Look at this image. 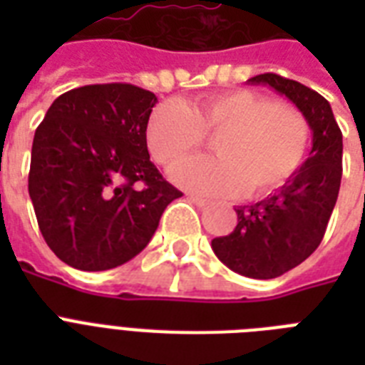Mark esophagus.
<instances>
[{
	"label": "esophagus",
	"mask_w": 365,
	"mask_h": 365,
	"mask_svg": "<svg viewBox=\"0 0 365 365\" xmlns=\"http://www.w3.org/2000/svg\"><path fill=\"white\" fill-rule=\"evenodd\" d=\"M187 199L191 200V202H195V205L199 206V208H205V206H208L210 202L206 199H202V197H195V195H187Z\"/></svg>",
	"instance_id": "esophagus-1"
}]
</instances>
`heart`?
<instances>
[{
	"label": "heart",
	"instance_id": "obj_1",
	"mask_svg": "<svg viewBox=\"0 0 365 365\" xmlns=\"http://www.w3.org/2000/svg\"><path fill=\"white\" fill-rule=\"evenodd\" d=\"M214 138V159L191 160L172 174L182 187L202 195L261 199L288 183L305 163L311 125L297 108L254 91L210 94L195 104L165 102L145 125L151 157L166 170Z\"/></svg>",
	"mask_w": 365,
	"mask_h": 365
}]
</instances>
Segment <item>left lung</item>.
Segmentation results:
<instances>
[{
	"instance_id": "obj_1",
	"label": "left lung",
	"mask_w": 365,
	"mask_h": 365,
	"mask_svg": "<svg viewBox=\"0 0 365 365\" xmlns=\"http://www.w3.org/2000/svg\"><path fill=\"white\" fill-rule=\"evenodd\" d=\"M248 83L286 96L312 132L309 159L295 176L267 199L235 208L233 233L212 240L223 265L242 277L267 280L303 263L322 242L341 187L343 134L329 102L317 91L277 73H261Z\"/></svg>"
}]
</instances>
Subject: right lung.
I'll list each match as a JSON object with an SVG mask.
<instances>
[{
  "mask_svg": "<svg viewBox=\"0 0 365 365\" xmlns=\"http://www.w3.org/2000/svg\"><path fill=\"white\" fill-rule=\"evenodd\" d=\"M157 96L128 83L87 85L54 100L31 145L39 231L79 271H108L142 252L182 197L149 160L145 125Z\"/></svg>",
  "mask_w": 365,
  "mask_h": 365,
  "instance_id": "right-lung-1",
  "label": "right lung"
}]
</instances>
